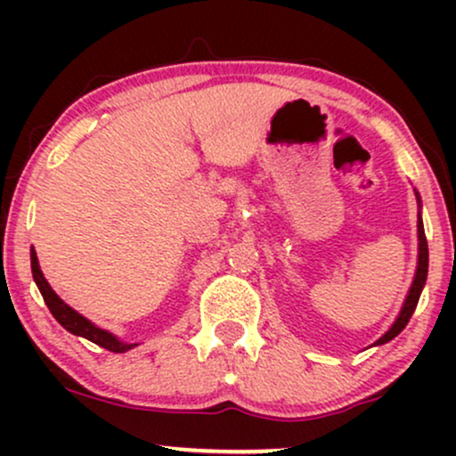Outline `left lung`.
Returning a JSON list of instances; mask_svg holds the SVG:
<instances>
[{"label": "left lung", "mask_w": 456, "mask_h": 456, "mask_svg": "<svg viewBox=\"0 0 456 456\" xmlns=\"http://www.w3.org/2000/svg\"><path fill=\"white\" fill-rule=\"evenodd\" d=\"M416 195H418V192H416ZM418 203H420V197H418ZM427 274H428V246H427L425 224H422L420 212H418V268H416V276H413V282H411V287H410V294H407L405 302H403V308H401L399 317H396V322L392 323V328L375 345L388 343V341H392V338L396 337V334L403 332V328L407 326V322H410V319H411L413 311H416L418 300H420L422 287H425V282H427Z\"/></svg>", "instance_id": "obj_1"}]
</instances>
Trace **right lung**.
Masks as SVG:
<instances>
[{
	"instance_id": "add662e5",
	"label": "right lung",
	"mask_w": 456,
	"mask_h": 456,
	"mask_svg": "<svg viewBox=\"0 0 456 456\" xmlns=\"http://www.w3.org/2000/svg\"><path fill=\"white\" fill-rule=\"evenodd\" d=\"M29 257H31V274H34L36 285H38L40 294H43L46 306H49V311H51V315H53L57 322H60L61 326L68 330V332L87 338V341L101 345V347L109 349V352H115V354H124V352H128V349L137 347V343H122L118 337H113L111 332L94 326L90 319H86L81 313H77L75 308L68 306L66 302L61 300V297L57 296L53 289H51L49 282H46L43 270H40V265H38V257H36L34 248H31Z\"/></svg>"
}]
</instances>
